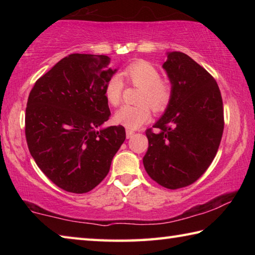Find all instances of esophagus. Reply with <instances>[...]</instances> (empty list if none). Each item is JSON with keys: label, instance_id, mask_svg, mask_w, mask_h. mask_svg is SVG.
<instances>
[{"label": "esophagus", "instance_id": "esophagus-1", "mask_svg": "<svg viewBox=\"0 0 255 255\" xmlns=\"http://www.w3.org/2000/svg\"><path fill=\"white\" fill-rule=\"evenodd\" d=\"M126 135H127V138H131L133 135H135V131L130 130V129H127V130H126Z\"/></svg>", "mask_w": 255, "mask_h": 255}]
</instances>
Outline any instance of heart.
Wrapping results in <instances>:
<instances>
[{
  "label": "heart",
  "instance_id": "heart-1",
  "mask_svg": "<svg viewBox=\"0 0 255 255\" xmlns=\"http://www.w3.org/2000/svg\"><path fill=\"white\" fill-rule=\"evenodd\" d=\"M123 76L128 84L140 90L137 94L136 106H124L116 112L114 120L127 129H137L148 123L152 117L150 107L156 112L166 109L174 94V86L169 77L161 76L156 66L146 60H135L124 68ZM125 82L119 74L111 75L105 84V96L112 106L123 100Z\"/></svg>",
  "mask_w": 255,
  "mask_h": 255
}]
</instances>
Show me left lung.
<instances>
[{"instance_id":"obj_1","label":"left lung","mask_w":255,"mask_h":255,"mask_svg":"<svg viewBox=\"0 0 255 255\" xmlns=\"http://www.w3.org/2000/svg\"><path fill=\"white\" fill-rule=\"evenodd\" d=\"M163 67L174 94L163 117L146 129L143 163L150 179L175 190L195 183L214 161L224 131V108L217 82L188 55L170 53Z\"/></svg>"}]
</instances>
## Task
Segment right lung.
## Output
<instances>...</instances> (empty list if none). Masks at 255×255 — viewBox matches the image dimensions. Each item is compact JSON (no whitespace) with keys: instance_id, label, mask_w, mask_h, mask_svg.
I'll use <instances>...</instances> for the list:
<instances>
[{"instance_id":"add662e5","label":"right lung","mask_w":255,"mask_h":255,"mask_svg":"<svg viewBox=\"0 0 255 255\" xmlns=\"http://www.w3.org/2000/svg\"><path fill=\"white\" fill-rule=\"evenodd\" d=\"M105 55L72 54L34 83L25 108V139L51 182L72 193L91 191L109 173L126 138L123 126L96 129L109 120Z\"/></svg>"}]
</instances>
